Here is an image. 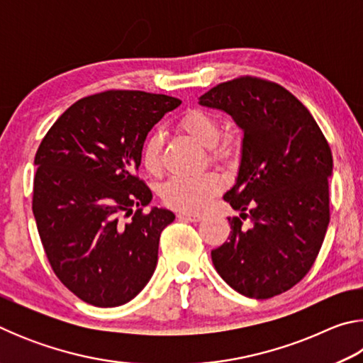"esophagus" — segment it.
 <instances>
[{
	"label": "esophagus",
	"instance_id": "34e87169",
	"mask_svg": "<svg viewBox=\"0 0 363 363\" xmlns=\"http://www.w3.org/2000/svg\"><path fill=\"white\" fill-rule=\"evenodd\" d=\"M177 219L179 220H190V223H200L203 219V214L199 213H190V211H181L177 214Z\"/></svg>",
	"mask_w": 363,
	"mask_h": 363
}]
</instances>
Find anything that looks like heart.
Wrapping results in <instances>:
<instances>
[{"label":"heart","mask_w":363,"mask_h":363,"mask_svg":"<svg viewBox=\"0 0 363 363\" xmlns=\"http://www.w3.org/2000/svg\"><path fill=\"white\" fill-rule=\"evenodd\" d=\"M179 126L190 138L205 147L218 144L220 136V123L213 113L201 108L187 110L181 116ZM160 147L162 136L152 134L143 147V164L149 173L160 169ZM227 144L214 147V157H224ZM224 182L216 173H203L196 176H176L163 184L162 199L171 208L184 211H200L210 203L211 199L220 192Z\"/></svg>","instance_id":"obj_1"}]
</instances>
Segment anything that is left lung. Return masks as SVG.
Returning <instances> with one entry per match:
<instances>
[{
	"label": "left lung",
	"instance_id": "left-lung-1",
	"mask_svg": "<svg viewBox=\"0 0 363 363\" xmlns=\"http://www.w3.org/2000/svg\"><path fill=\"white\" fill-rule=\"evenodd\" d=\"M243 133L235 184L224 200L252 224L229 219V242L211 251L218 274L243 296L267 299L309 272L330 223L333 157L303 104L280 84L243 77L199 99Z\"/></svg>",
	"mask_w": 363,
	"mask_h": 363
}]
</instances>
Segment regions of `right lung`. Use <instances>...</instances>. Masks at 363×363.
I'll list each match as a JSON object with an SVG mask.
<instances>
[{
	"label": "right lung",
	"instance_id": "add662e5",
	"mask_svg": "<svg viewBox=\"0 0 363 363\" xmlns=\"http://www.w3.org/2000/svg\"><path fill=\"white\" fill-rule=\"evenodd\" d=\"M179 106L164 94L107 91L73 104L41 140L33 216L52 270L84 303H130L153 275L160 233L176 216L143 213L152 192L136 171L147 134Z\"/></svg>",
	"mask_w": 363,
	"mask_h": 363
}]
</instances>
